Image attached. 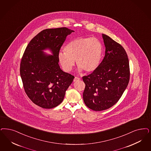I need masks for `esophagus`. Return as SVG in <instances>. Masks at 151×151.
I'll list each match as a JSON object with an SVG mask.
<instances>
[{
	"instance_id": "esophagus-1",
	"label": "esophagus",
	"mask_w": 151,
	"mask_h": 151,
	"mask_svg": "<svg viewBox=\"0 0 151 151\" xmlns=\"http://www.w3.org/2000/svg\"><path fill=\"white\" fill-rule=\"evenodd\" d=\"M80 80V78H78V77H75L74 79H73V81L74 82H76V81H78V80Z\"/></svg>"
}]
</instances>
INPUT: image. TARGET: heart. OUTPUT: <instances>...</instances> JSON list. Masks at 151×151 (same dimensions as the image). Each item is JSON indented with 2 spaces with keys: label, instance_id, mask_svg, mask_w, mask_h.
I'll use <instances>...</instances> for the list:
<instances>
[{
  "label": "heart",
  "instance_id": "1",
  "mask_svg": "<svg viewBox=\"0 0 151 151\" xmlns=\"http://www.w3.org/2000/svg\"><path fill=\"white\" fill-rule=\"evenodd\" d=\"M64 51L65 52H60L58 55L64 70L70 71L76 60L80 71L85 70L91 73L99 66L103 54V45L95 38L78 37L68 42Z\"/></svg>",
  "mask_w": 151,
  "mask_h": 151
}]
</instances>
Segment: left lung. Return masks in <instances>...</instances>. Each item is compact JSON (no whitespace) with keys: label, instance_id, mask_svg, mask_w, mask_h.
<instances>
[{"label":"left lung","instance_id":"left-lung-1","mask_svg":"<svg viewBox=\"0 0 151 151\" xmlns=\"http://www.w3.org/2000/svg\"><path fill=\"white\" fill-rule=\"evenodd\" d=\"M105 54L91 74L83 77V101L95 111L108 109L116 104L127 88L130 78L129 60L124 48L110 37L102 35Z\"/></svg>","mask_w":151,"mask_h":151}]
</instances>
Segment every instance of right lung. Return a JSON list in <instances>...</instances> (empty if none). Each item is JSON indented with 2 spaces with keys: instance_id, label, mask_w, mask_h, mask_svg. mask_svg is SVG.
Segmentation results:
<instances>
[{
  "instance_id": "1",
  "label": "right lung",
  "mask_w": 151,
  "mask_h": 151,
  "mask_svg": "<svg viewBox=\"0 0 151 151\" xmlns=\"http://www.w3.org/2000/svg\"><path fill=\"white\" fill-rule=\"evenodd\" d=\"M72 32L66 27L42 31L29 42L22 58L20 74L24 91L42 108L51 109L61 104L75 78L60 68L58 58L66 37ZM46 49L52 55L42 51Z\"/></svg>"
}]
</instances>
